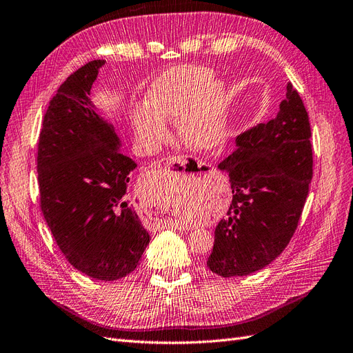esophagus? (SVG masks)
<instances>
[{
    "label": "esophagus",
    "mask_w": 353,
    "mask_h": 353,
    "mask_svg": "<svg viewBox=\"0 0 353 353\" xmlns=\"http://www.w3.org/2000/svg\"><path fill=\"white\" fill-rule=\"evenodd\" d=\"M164 167L168 171H174V173H190V174H208L213 171L211 165L203 163V161H198L189 157H168L164 159ZM180 228V229H188L185 226H179L171 223V228Z\"/></svg>",
    "instance_id": "1"
}]
</instances>
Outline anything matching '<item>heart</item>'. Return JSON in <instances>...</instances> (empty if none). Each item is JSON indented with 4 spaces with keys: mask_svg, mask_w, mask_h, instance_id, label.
I'll return each mask as SVG.
<instances>
[{
    "mask_svg": "<svg viewBox=\"0 0 353 353\" xmlns=\"http://www.w3.org/2000/svg\"><path fill=\"white\" fill-rule=\"evenodd\" d=\"M204 66L171 69L150 84L145 109L133 115L137 139L146 148H157L168 139L167 121L179 116L177 132L182 142L199 152H213L226 140L228 87L213 79Z\"/></svg>",
    "mask_w": 353,
    "mask_h": 353,
    "instance_id": "1",
    "label": "heart"
}]
</instances>
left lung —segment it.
Here are the masks:
<instances>
[{
    "instance_id": "obj_1",
    "label": "left lung",
    "mask_w": 353,
    "mask_h": 353,
    "mask_svg": "<svg viewBox=\"0 0 353 353\" xmlns=\"http://www.w3.org/2000/svg\"><path fill=\"white\" fill-rule=\"evenodd\" d=\"M312 165L309 117L288 83L276 117L241 133L219 164L229 176L232 204L214 230L207 260L213 274L250 275L283 253L306 203Z\"/></svg>"
}]
</instances>
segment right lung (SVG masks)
Returning <instances> with one entry per match:
<instances>
[{
    "instance_id": "right-lung-1",
    "label": "right lung",
    "mask_w": 353,
    "mask_h": 353,
    "mask_svg": "<svg viewBox=\"0 0 353 353\" xmlns=\"http://www.w3.org/2000/svg\"><path fill=\"white\" fill-rule=\"evenodd\" d=\"M105 60L79 68L50 100L38 140L39 201L56 244L77 270L117 281L137 268L150 236L130 204L134 161L90 93Z\"/></svg>"
}]
</instances>
